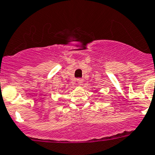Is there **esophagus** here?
<instances>
[{"label":"esophagus","mask_w":155,"mask_h":155,"mask_svg":"<svg viewBox=\"0 0 155 155\" xmlns=\"http://www.w3.org/2000/svg\"><path fill=\"white\" fill-rule=\"evenodd\" d=\"M83 79H81V78H79V79H77V82H78V84H83Z\"/></svg>","instance_id":"1"}]
</instances>
